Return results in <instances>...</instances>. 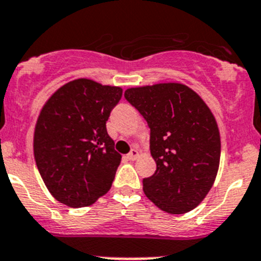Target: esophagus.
<instances>
[{
    "mask_svg": "<svg viewBox=\"0 0 261 261\" xmlns=\"http://www.w3.org/2000/svg\"><path fill=\"white\" fill-rule=\"evenodd\" d=\"M138 154H139L138 153V149L133 148V149H130V152L127 154V157L130 160V161H134V160H136L137 157H138Z\"/></svg>",
    "mask_w": 261,
    "mask_h": 261,
    "instance_id": "esophagus-1",
    "label": "esophagus"
}]
</instances>
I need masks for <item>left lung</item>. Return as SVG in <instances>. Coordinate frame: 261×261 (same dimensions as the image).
<instances>
[{
  "mask_svg": "<svg viewBox=\"0 0 261 261\" xmlns=\"http://www.w3.org/2000/svg\"><path fill=\"white\" fill-rule=\"evenodd\" d=\"M124 97L149 127L156 171L143 192L160 210L182 215L205 198L217 176L221 139L210 108L181 84L134 87Z\"/></svg>",
  "mask_w": 261,
  "mask_h": 261,
  "instance_id": "left-lung-1",
  "label": "left lung"
}]
</instances>
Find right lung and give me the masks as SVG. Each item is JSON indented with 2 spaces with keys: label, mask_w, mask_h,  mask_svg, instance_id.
I'll use <instances>...</instances> for the list:
<instances>
[{
  "label": "right lung",
  "mask_w": 261,
  "mask_h": 261,
  "mask_svg": "<svg viewBox=\"0 0 261 261\" xmlns=\"http://www.w3.org/2000/svg\"><path fill=\"white\" fill-rule=\"evenodd\" d=\"M123 90L80 79L57 90L38 118L34 156L50 194L81 208L112 188L122 156L107 130Z\"/></svg>",
  "instance_id": "add662e5"
}]
</instances>
